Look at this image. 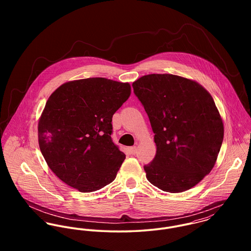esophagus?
I'll return each instance as SVG.
<instances>
[{"mask_svg":"<svg viewBox=\"0 0 251 251\" xmlns=\"http://www.w3.org/2000/svg\"><path fill=\"white\" fill-rule=\"evenodd\" d=\"M128 151H129V152H130L131 154H135V153H136V147H135V146L130 147V148L128 149Z\"/></svg>","mask_w":251,"mask_h":251,"instance_id":"34e87169","label":"esophagus"}]
</instances>
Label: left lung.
<instances>
[{"label": "left lung", "mask_w": 251, "mask_h": 251, "mask_svg": "<svg viewBox=\"0 0 251 251\" xmlns=\"http://www.w3.org/2000/svg\"><path fill=\"white\" fill-rule=\"evenodd\" d=\"M148 114L156 153L144 166L148 180L178 193L208 175L223 141L224 128L210 93L195 81L173 74H149L132 83Z\"/></svg>", "instance_id": "obj_1"}]
</instances>
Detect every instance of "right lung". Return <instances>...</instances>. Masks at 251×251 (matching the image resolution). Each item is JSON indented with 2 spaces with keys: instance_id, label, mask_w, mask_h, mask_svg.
Masks as SVG:
<instances>
[{
  "instance_id": "1",
  "label": "right lung",
  "mask_w": 251,
  "mask_h": 251,
  "mask_svg": "<svg viewBox=\"0 0 251 251\" xmlns=\"http://www.w3.org/2000/svg\"><path fill=\"white\" fill-rule=\"evenodd\" d=\"M130 85L96 77L71 81L48 99L38 122V144L53 173L81 192L112 182L126 154L112 141V117Z\"/></svg>"
}]
</instances>
